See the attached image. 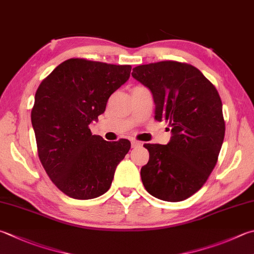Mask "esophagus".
Wrapping results in <instances>:
<instances>
[{"mask_svg": "<svg viewBox=\"0 0 254 254\" xmlns=\"http://www.w3.org/2000/svg\"><path fill=\"white\" fill-rule=\"evenodd\" d=\"M142 145V142L137 141V140H131V147L136 148V147H140Z\"/></svg>", "mask_w": 254, "mask_h": 254, "instance_id": "34e87169", "label": "esophagus"}]
</instances>
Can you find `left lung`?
<instances>
[{
    "label": "left lung",
    "mask_w": 254,
    "mask_h": 254,
    "mask_svg": "<svg viewBox=\"0 0 254 254\" xmlns=\"http://www.w3.org/2000/svg\"><path fill=\"white\" fill-rule=\"evenodd\" d=\"M131 75L150 90L155 118L171 130L167 145H143L149 151L140 170L143 187L164 201H183L201 188L217 164L226 131L218 90L198 68L179 62L139 65Z\"/></svg>",
    "instance_id": "8db88e82"
}]
</instances>
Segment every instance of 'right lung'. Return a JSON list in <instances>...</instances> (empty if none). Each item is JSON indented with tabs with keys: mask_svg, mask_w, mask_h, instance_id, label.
Listing matches in <instances>:
<instances>
[{
	"mask_svg": "<svg viewBox=\"0 0 254 254\" xmlns=\"http://www.w3.org/2000/svg\"><path fill=\"white\" fill-rule=\"evenodd\" d=\"M130 70V65L70 59L38 86L31 113L38 157L54 185L70 198L106 192L130 149L127 139L106 141L89 129Z\"/></svg>",
	"mask_w": 254,
	"mask_h": 254,
	"instance_id": "right-lung-1",
	"label": "right lung"
}]
</instances>
